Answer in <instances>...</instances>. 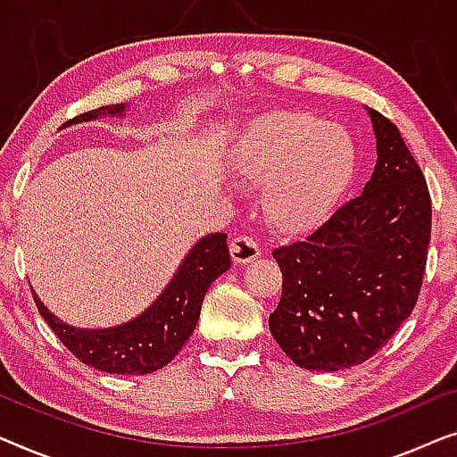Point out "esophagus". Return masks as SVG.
<instances>
[{
	"label": "esophagus",
	"instance_id": "34e87169",
	"mask_svg": "<svg viewBox=\"0 0 457 457\" xmlns=\"http://www.w3.org/2000/svg\"><path fill=\"white\" fill-rule=\"evenodd\" d=\"M230 255H233L235 264L243 266V264H249V262L258 260L262 255V247L258 241L252 239V237L241 235L230 241Z\"/></svg>",
	"mask_w": 457,
	"mask_h": 457
}]
</instances>
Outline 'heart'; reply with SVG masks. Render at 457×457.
Here are the masks:
<instances>
[{
  "instance_id": "b5f03b06",
  "label": "heart",
  "mask_w": 457,
  "mask_h": 457,
  "mask_svg": "<svg viewBox=\"0 0 457 457\" xmlns=\"http://www.w3.org/2000/svg\"><path fill=\"white\" fill-rule=\"evenodd\" d=\"M358 162V145L345 129L289 110L255 118L228 152L235 180L264 189V212L280 233L320 224L352 187Z\"/></svg>"
}]
</instances>
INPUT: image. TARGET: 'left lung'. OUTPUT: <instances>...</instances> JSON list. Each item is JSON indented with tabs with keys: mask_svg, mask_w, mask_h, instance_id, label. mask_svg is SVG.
<instances>
[{
	"mask_svg": "<svg viewBox=\"0 0 457 457\" xmlns=\"http://www.w3.org/2000/svg\"><path fill=\"white\" fill-rule=\"evenodd\" d=\"M377 166L361 195L308 239L274 249L283 293L268 318L280 349L305 370L372 358L411 314L430 241L427 179L389 118L368 110Z\"/></svg>",
	"mask_w": 457,
	"mask_h": 457,
	"instance_id": "8db88e82",
	"label": "left lung"
}]
</instances>
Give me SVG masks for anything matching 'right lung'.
<instances>
[{"instance_id": "right-lung-1", "label": "right lung", "mask_w": 457, "mask_h": 457, "mask_svg": "<svg viewBox=\"0 0 457 457\" xmlns=\"http://www.w3.org/2000/svg\"><path fill=\"white\" fill-rule=\"evenodd\" d=\"M127 105L112 104L72 118L71 124L122 116ZM230 268L227 233L199 239L185 255L170 283L149 308L112 328H74L49 312L33 291L37 310L58 339L83 364L112 374H149L170 364L195 330L210 285Z\"/></svg>"}]
</instances>
